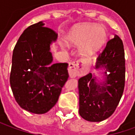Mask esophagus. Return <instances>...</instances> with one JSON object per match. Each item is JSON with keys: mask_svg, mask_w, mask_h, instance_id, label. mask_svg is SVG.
Masks as SVG:
<instances>
[{"mask_svg": "<svg viewBox=\"0 0 135 135\" xmlns=\"http://www.w3.org/2000/svg\"><path fill=\"white\" fill-rule=\"evenodd\" d=\"M85 66V63L84 59H79L77 61L71 62L69 65V69H68L70 77L73 78V77H76V76L83 75L85 73L84 71Z\"/></svg>", "mask_w": 135, "mask_h": 135, "instance_id": "esophagus-1", "label": "esophagus"}]
</instances>
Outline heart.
Listing matches in <instances>:
<instances>
[{
  "mask_svg": "<svg viewBox=\"0 0 135 135\" xmlns=\"http://www.w3.org/2000/svg\"><path fill=\"white\" fill-rule=\"evenodd\" d=\"M105 27L93 23H84L74 26L65 37L68 45L82 43L80 50L85 55L94 54L101 48L107 40ZM62 47L64 45L61 44Z\"/></svg>",
  "mask_w": 135,
  "mask_h": 135,
  "instance_id": "heart-1",
  "label": "heart"
}]
</instances>
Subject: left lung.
I'll use <instances>...</instances> for the list:
<instances>
[{"instance_id":"8db88e82","label":"left lung","mask_w":135,"mask_h":135,"mask_svg":"<svg viewBox=\"0 0 135 135\" xmlns=\"http://www.w3.org/2000/svg\"><path fill=\"white\" fill-rule=\"evenodd\" d=\"M105 69V79L99 83L91 73L78 81L79 115L89 122H101L116 110L124 89V45L118 35L108 40L97 59L95 69Z\"/></svg>"}]
</instances>
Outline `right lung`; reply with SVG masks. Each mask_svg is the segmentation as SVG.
<instances>
[{
	"label": "right lung",
	"mask_w": 135,
	"mask_h": 135,
	"mask_svg": "<svg viewBox=\"0 0 135 135\" xmlns=\"http://www.w3.org/2000/svg\"><path fill=\"white\" fill-rule=\"evenodd\" d=\"M40 22L27 27L14 47L10 85L20 107L42 114L56 105L69 78L67 63L52 64L50 45L58 35Z\"/></svg>",
	"instance_id": "obj_1"
}]
</instances>
